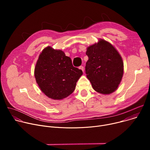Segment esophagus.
<instances>
[{"label":"esophagus","instance_id":"esophagus-1","mask_svg":"<svg viewBox=\"0 0 150 150\" xmlns=\"http://www.w3.org/2000/svg\"><path fill=\"white\" fill-rule=\"evenodd\" d=\"M79 69H81V70L83 72V69H83V66H80V67H79Z\"/></svg>","mask_w":150,"mask_h":150}]
</instances>
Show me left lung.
<instances>
[{
  "mask_svg": "<svg viewBox=\"0 0 150 150\" xmlns=\"http://www.w3.org/2000/svg\"><path fill=\"white\" fill-rule=\"evenodd\" d=\"M85 73L93 89L103 94L116 91L123 74V63L117 50L110 42L100 39L89 46Z\"/></svg>",
  "mask_w": 150,
  "mask_h": 150,
  "instance_id": "obj_1",
  "label": "left lung"
}]
</instances>
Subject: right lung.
<instances>
[{
    "label": "right lung",
    "instance_id": "1",
    "mask_svg": "<svg viewBox=\"0 0 150 150\" xmlns=\"http://www.w3.org/2000/svg\"><path fill=\"white\" fill-rule=\"evenodd\" d=\"M82 75V71L72 65L69 57L50 46L40 53L34 69L40 90L53 100H62L71 94Z\"/></svg>",
    "mask_w": 150,
    "mask_h": 150
}]
</instances>
